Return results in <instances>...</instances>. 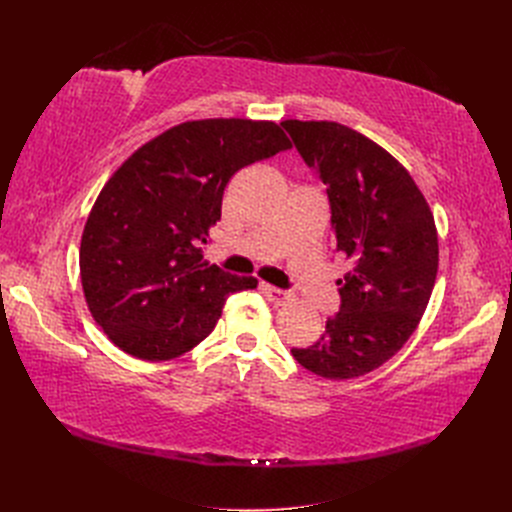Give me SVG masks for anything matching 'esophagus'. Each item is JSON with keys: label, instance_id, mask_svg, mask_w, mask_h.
I'll list each match as a JSON object with an SVG mask.
<instances>
[{"label": "esophagus", "instance_id": "1", "mask_svg": "<svg viewBox=\"0 0 512 512\" xmlns=\"http://www.w3.org/2000/svg\"><path fill=\"white\" fill-rule=\"evenodd\" d=\"M259 288H261V292H263V297H265L267 301H270V303H274V305H284V303L288 301V297H290V294H288L286 290L276 288V286H270V284H261Z\"/></svg>", "mask_w": 512, "mask_h": 512}]
</instances>
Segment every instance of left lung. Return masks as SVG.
<instances>
[{"label":"left lung","instance_id":"8db88e82","mask_svg":"<svg viewBox=\"0 0 512 512\" xmlns=\"http://www.w3.org/2000/svg\"><path fill=\"white\" fill-rule=\"evenodd\" d=\"M305 164L326 184L336 253L351 261L338 280L340 311L313 346L292 348L328 380L384 365L415 332L438 274V232L411 174L380 145L338 122L286 120Z\"/></svg>","mask_w":512,"mask_h":512}]
</instances>
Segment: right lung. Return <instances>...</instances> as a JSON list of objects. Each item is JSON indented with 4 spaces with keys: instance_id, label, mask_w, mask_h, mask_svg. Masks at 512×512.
<instances>
[{
    "instance_id": "right-lung-1",
    "label": "right lung",
    "mask_w": 512,
    "mask_h": 512,
    "mask_svg": "<svg viewBox=\"0 0 512 512\" xmlns=\"http://www.w3.org/2000/svg\"><path fill=\"white\" fill-rule=\"evenodd\" d=\"M290 149L274 122L178 124L134 151L107 180L80 240L93 319L124 353L168 361L205 340L228 294L257 288L203 261L228 180Z\"/></svg>"
}]
</instances>
